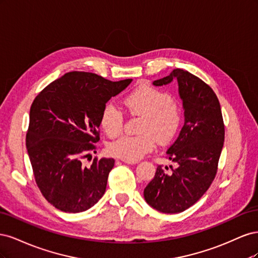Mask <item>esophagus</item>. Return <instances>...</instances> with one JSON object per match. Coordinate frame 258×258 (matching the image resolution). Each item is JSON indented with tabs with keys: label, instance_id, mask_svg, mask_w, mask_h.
<instances>
[{
	"label": "esophagus",
	"instance_id": "obj_1",
	"mask_svg": "<svg viewBox=\"0 0 258 258\" xmlns=\"http://www.w3.org/2000/svg\"><path fill=\"white\" fill-rule=\"evenodd\" d=\"M124 163H129V165H136L137 161H129V160H122Z\"/></svg>",
	"mask_w": 258,
	"mask_h": 258
}]
</instances>
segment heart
I'll list each match as a JSON object with an SVG mask.
<instances>
[{
    "instance_id": "b5f03b06",
    "label": "heart",
    "mask_w": 258,
    "mask_h": 258,
    "mask_svg": "<svg viewBox=\"0 0 258 258\" xmlns=\"http://www.w3.org/2000/svg\"><path fill=\"white\" fill-rule=\"evenodd\" d=\"M123 103L131 114L142 117L143 120L139 136H122L108 144V153L114 157L139 160L153 150L156 140L168 143L176 136L182 122V111L168 92L141 86L126 96ZM100 123L107 136L115 137L122 129L123 115L118 107L108 103L101 114Z\"/></svg>"
}]
</instances>
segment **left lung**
<instances>
[{
    "instance_id": "8db88e82",
    "label": "left lung",
    "mask_w": 258,
    "mask_h": 258,
    "mask_svg": "<svg viewBox=\"0 0 258 258\" xmlns=\"http://www.w3.org/2000/svg\"><path fill=\"white\" fill-rule=\"evenodd\" d=\"M177 82L184 110V126L167 155L175 163L167 173L157 167L144 189V199L162 213L183 212L204 196L216 175L225 128L221 105L212 88L194 74L174 69L154 86ZM168 170V167H166Z\"/></svg>"
}]
</instances>
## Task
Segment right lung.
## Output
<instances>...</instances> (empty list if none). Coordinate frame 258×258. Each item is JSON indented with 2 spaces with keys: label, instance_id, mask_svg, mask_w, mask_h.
<instances>
[{
  "label": "right lung",
  "instance_id": "obj_1",
  "mask_svg": "<svg viewBox=\"0 0 258 258\" xmlns=\"http://www.w3.org/2000/svg\"><path fill=\"white\" fill-rule=\"evenodd\" d=\"M132 80L111 82L95 73L70 72L50 83L30 108L26 145L35 182L45 199L69 213L90 209L102 198L113 158L93 159L100 117L107 101Z\"/></svg>",
  "mask_w": 258,
  "mask_h": 258
}]
</instances>
